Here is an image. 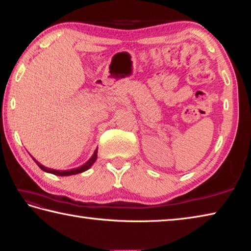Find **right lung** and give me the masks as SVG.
<instances>
[{
  "mask_svg": "<svg viewBox=\"0 0 251 251\" xmlns=\"http://www.w3.org/2000/svg\"><path fill=\"white\" fill-rule=\"evenodd\" d=\"M33 159V158H32ZM34 160V159H33ZM97 160V150L95 153H93V155L91 156V159L87 162V163L83 164L82 166H80V168H77V169H73V170H68V171H56V170H52V169H48L46 168V166L41 165L40 163H39L38 161L34 160V162H36L37 165L40 168L42 171L44 172H48V173H52L54 175H57V176H68V175H75V174H78V173H81V172H85L87 171L88 169L90 168V166L95 163Z\"/></svg>",
  "mask_w": 251,
  "mask_h": 251,
  "instance_id": "add662e5",
  "label": "right lung"
}]
</instances>
